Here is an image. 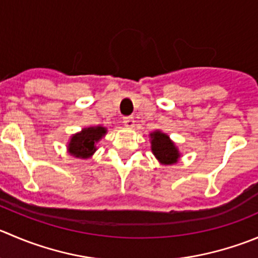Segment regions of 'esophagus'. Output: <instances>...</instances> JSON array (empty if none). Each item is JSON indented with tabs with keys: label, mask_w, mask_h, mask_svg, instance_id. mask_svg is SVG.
<instances>
[{
	"label": "esophagus",
	"mask_w": 258,
	"mask_h": 258,
	"mask_svg": "<svg viewBox=\"0 0 258 258\" xmlns=\"http://www.w3.org/2000/svg\"><path fill=\"white\" fill-rule=\"evenodd\" d=\"M123 124L128 128H132L135 126V119L134 117H124L123 118Z\"/></svg>",
	"instance_id": "esophagus-1"
}]
</instances>
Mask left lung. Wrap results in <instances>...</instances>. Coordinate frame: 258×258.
<instances>
[{"mask_svg": "<svg viewBox=\"0 0 258 258\" xmlns=\"http://www.w3.org/2000/svg\"><path fill=\"white\" fill-rule=\"evenodd\" d=\"M150 137H151L152 154L159 160L160 164H176L180 157V152L170 137L161 131H154L150 134Z\"/></svg>", "mask_w": 258, "mask_h": 258, "instance_id": "1", "label": "left lung"}]
</instances>
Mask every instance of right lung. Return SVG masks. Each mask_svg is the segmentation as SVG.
<instances>
[{"instance_id":"1","label":"right lung","mask_w":258,"mask_h":258,"mask_svg":"<svg viewBox=\"0 0 258 258\" xmlns=\"http://www.w3.org/2000/svg\"><path fill=\"white\" fill-rule=\"evenodd\" d=\"M107 134L106 127L96 126L83 128L71 137L68 144L69 154L78 159H88L96 152V144Z\"/></svg>"}]
</instances>
